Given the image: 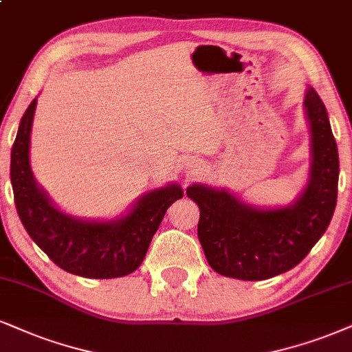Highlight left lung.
Masks as SVG:
<instances>
[{
	"mask_svg": "<svg viewBox=\"0 0 352 352\" xmlns=\"http://www.w3.org/2000/svg\"><path fill=\"white\" fill-rule=\"evenodd\" d=\"M311 130V173L305 192L294 206L259 210L206 186H190L188 197L199 206L197 236L207 263L219 274L243 280L279 276L310 253L335 214L338 199L336 140L327 107L314 88L305 94Z\"/></svg>",
	"mask_w": 352,
	"mask_h": 352,
	"instance_id": "1",
	"label": "left lung"
}]
</instances>
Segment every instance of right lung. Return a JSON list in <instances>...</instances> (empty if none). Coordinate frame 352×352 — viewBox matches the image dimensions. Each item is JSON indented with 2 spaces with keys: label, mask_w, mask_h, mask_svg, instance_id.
<instances>
[{
  "label": "right lung",
  "mask_w": 352,
  "mask_h": 352,
  "mask_svg": "<svg viewBox=\"0 0 352 352\" xmlns=\"http://www.w3.org/2000/svg\"><path fill=\"white\" fill-rule=\"evenodd\" d=\"M37 99L21 119L11 150V184L25 232L56 266L89 279L127 276L140 266L168 207L183 197L177 184L143 196L135 209L116 222H81L52 206L29 166V142Z\"/></svg>",
  "instance_id": "add662e5"
}]
</instances>
